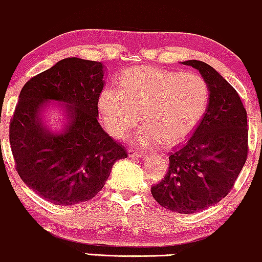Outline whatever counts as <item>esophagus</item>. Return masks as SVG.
Listing matches in <instances>:
<instances>
[{"instance_id": "obj_1", "label": "esophagus", "mask_w": 262, "mask_h": 262, "mask_svg": "<svg viewBox=\"0 0 262 262\" xmlns=\"http://www.w3.org/2000/svg\"><path fill=\"white\" fill-rule=\"evenodd\" d=\"M128 157H146L145 154H141V152L136 151V149H128Z\"/></svg>"}]
</instances>
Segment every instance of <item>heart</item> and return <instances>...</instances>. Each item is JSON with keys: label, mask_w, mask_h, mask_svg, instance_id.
<instances>
[{"label": "heart", "mask_w": 262, "mask_h": 262, "mask_svg": "<svg viewBox=\"0 0 262 262\" xmlns=\"http://www.w3.org/2000/svg\"><path fill=\"white\" fill-rule=\"evenodd\" d=\"M119 88L105 86L98 106L111 136L126 139L141 123L137 143L177 146L195 131L207 111L209 86L195 73L158 67H134L117 78Z\"/></svg>", "instance_id": "obj_1"}]
</instances>
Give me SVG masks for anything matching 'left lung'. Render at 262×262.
Instances as JSON below:
<instances>
[{"instance_id": "8db88e82", "label": "left lung", "mask_w": 262, "mask_h": 262, "mask_svg": "<svg viewBox=\"0 0 262 262\" xmlns=\"http://www.w3.org/2000/svg\"><path fill=\"white\" fill-rule=\"evenodd\" d=\"M182 64L199 70L209 102L192 137L170 152L167 174L151 193L166 209L192 214L219 203L234 187L248 157V119L239 94L213 67Z\"/></svg>"}]
</instances>
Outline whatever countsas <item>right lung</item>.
<instances>
[{"mask_svg": "<svg viewBox=\"0 0 262 262\" xmlns=\"http://www.w3.org/2000/svg\"><path fill=\"white\" fill-rule=\"evenodd\" d=\"M104 73L100 61L66 58L20 90L10 122L16 170L32 190L53 204L74 205L94 198L114 163L127 157L125 147L98 121ZM52 102L63 110L66 121L60 130H52L42 120Z\"/></svg>", "mask_w": 262, "mask_h": 262, "instance_id": "add662e5", "label": "right lung"}]
</instances>
